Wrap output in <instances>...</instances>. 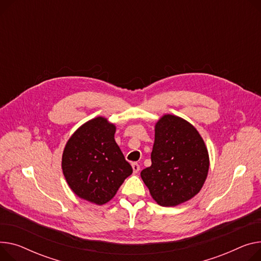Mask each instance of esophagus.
<instances>
[{"label":"esophagus","mask_w":261,"mask_h":261,"mask_svg":"<svg viewBox=\"0 0 261 261\" xmlns=\"http://www.w3.org/2000/svg\"><path fill=\"white\" fill-rule=\"evenodd\" d=\"M132 169H133L134 173H137L138 171H140V165L136 164V163H133L132 164Z\"/></svg>","instance_id":"1"}]
</instances>
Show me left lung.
<instances>
[{"instance_id": "1", "label": "left lung", "mask_w": 261, "mask_h": 261, "mask_svg": "<svg viewBox=\"0 0 261 261\" xmlns=\"http://www.w3.org/2000/svg\"><path fill=\"white\" fill-rule=\"evenodd\" d=\"M151 162L141 176L153 199L163 206H174L194 197L209 171V154L198 131L171 114L155 125Z\"/></svg>"}]
</instances>
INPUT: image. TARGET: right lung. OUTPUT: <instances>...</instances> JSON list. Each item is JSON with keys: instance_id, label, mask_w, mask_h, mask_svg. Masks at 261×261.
Returning <instances> with one entry per match:
<instances>
[{"instance_id": "add662e5", "label": "right lung", "mask_w": 261, "mask_h": 261, "mask_svg": "<svg viewBox=\"0 0 261 261\" xmlns=\"http://www.w3.org/2000/svg\"><path fill=\"white\" fill-rule=\"evenodd\" d=\"M115 126L101 116L81 126L64 149L62 169L73 192L96 204L108 202L132 174L114 140Z\"/></svg>"}]
</instances>
